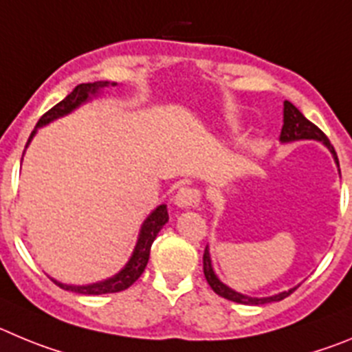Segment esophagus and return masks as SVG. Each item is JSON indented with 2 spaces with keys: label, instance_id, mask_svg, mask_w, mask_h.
<instances>
[{
  "label": "esophagus",
  "instance_id": "34e87169",
  "mask_svg": "<svg viewBox=\"0 0 352 352\" xmlns=\"http://www.w3.org/2000/svg\"><path fill=\"white\" fill-rule=\"evenodd\" d=\"M199 201V191L195 188H180L173 196V205L177 208L188 210V208H195Z\"/></svg>",
  "mask_w": 352,
  "mask_h": 352
}]
</instances>
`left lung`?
Instances as JSON below:
<instances>
[{"label":"left lung","instance_id":"obj_1","mask_svg":"<svg viewBox=\"0 0 352 352\" xmlns=\"http://www.w3.org/2000/svg\"><path fill=\"white\" fill-rule=\"evenodd\" d=\"M283 131H280V138L278 142L280 144H291V142H300V140H314V142H321L328 151H330L331 157H333L335 164H337L338 168V160H337V153H335L333 145L330 144V140L326 138L324 133L318 128L316 124L307 119L302 112H300L293 103L289 101H284V113H283ZM338 173H340V168H338ZM204 274L205 278H207V283L210 284L212 289L215 293L223 296V298L231 300V302L235 303H243V305H267V303L272 302H280L286 296H289L294 289L298 286L291 287L287 291H280V293L270 294V296H249V294H243L235 291L233 287H230L228 284H224L217 274L214 270V265H212V258H210V247H205L204 252Z\"/></svg>","mask_w":352,"mask_h":352}]
</instances>
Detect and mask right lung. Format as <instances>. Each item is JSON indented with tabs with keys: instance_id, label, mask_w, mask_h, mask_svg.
Here are the masks:
<instances>
[{
	"instance_id": "1",
	"label": "right lung",
	"mask_w": 352,
	"mask_h": 352,
	"mask_svg": "<svg viewBox=\"0 0 352 352\" xmlns=\"http://www.w3.org/2000/svg\"><path fill=\"white\" fill-rule=\"evenodd\" d=\"M117 82H109V80H98L91 82V84H80L77 85L68 96L63 101H59L58 105L52 107L45 116L40 117L36 128L31 133L30 140H28L26 148L30 147L31 140L36 135L38 128H43V126L50 124V122L58 121L61 117L69 116L72 112H75L77 109H80L82 105L89 103V101L96 100L103 94V91L107 87H116ZM168 223V210H166V205H157L151 214L147 215L142 223L140 231H138L137 243H135V249H133L131 256L126 261L124 267L121 270L113 274L112 277H107L103 280H98V283L91 284H65L61 280H56L54 277H50L54 283L58 284L59 287H63L65 291H72V293L78 294H107V293H119V291H124L131 286L142 274H144L145 267L148 263V256H151V247H153V242L156 240L157 233L161 231V228Z\"/></svg>"
}]
</instances>
